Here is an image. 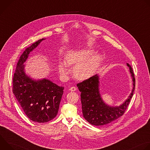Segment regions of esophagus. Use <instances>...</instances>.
I'll return each mask as SVG.
<instances>
[{"mask_svg": "<svg viewBox=\"0 0 150 150\" xmlns=\"http://www.w3.org/2000/svg\"><path fill=\"white\" fill-rule=\"evenodd\" d=\"M69 90L71 91H75L76 90V88L75 87H72L69 88Z\"/></svg>", "mask_w": 150, "mask_h": 150, "instance_id": "1", "label": "esophagus"}]
</instances>
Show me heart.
<instances>
[{"label":"heart","mask_w":150,"mask_h":150,"mask_svg":"<svg viewBox=\"0 0 150 150\" xmlns=\"http://www.w3.org/2000/svg\"><path fill=\"white\" fill-rule=\"evenodd\" d=\"M91 49H71L65 55V61L60 60L57 63V69L60 76L65 78L69 74L68 65H75L73 68V75L78 80H86L91 77L97 69L101 56L96 54ZM89 59H88V58Z\"/></svg>","instance_id":"heart-1"}]
</instances>
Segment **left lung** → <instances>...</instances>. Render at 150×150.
Here are the masks:
<instances>
[{"mask_svg": "<svg viewBox=\"0 0 150 150\" xmlns=\"http://www.w3.org/2000/svg\"><path fill=\"white\" fill-rule=\"evenodd\" d=\"M129 68L133 81L131 93L125 102L119 106H110L103 100L99 91V76L96 74L90 78L77 83L81 93V100L83 117L87 122L95 126L109 124L122 116L126 110L133 96L135 87V78L132 68Z\"/></svg>", "mask_w": 150, "mask_h": 150, "instance_id": "left-lung-1", "label": "left lung"}]
</instances>
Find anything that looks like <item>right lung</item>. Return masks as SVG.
Masks as SVG:
<instances>
[{"instance_id": "add662e5", "label": "right lung", "mask_w": 150, "mask_h": 150, "mask_svg": "<svg viewBox=\"0 0 150 150\" xmlns=\"http://www.w3.org/2000/svg\"><path fill=\"white\" fill-rule=\"evenodd\" d=\"M42 38L27 48L17 63L13 78V93L27 116L32 121L46 123L57 115L64 87L47 79H33L25 72L24 63Z\"/></svg>"}]
</instances>
